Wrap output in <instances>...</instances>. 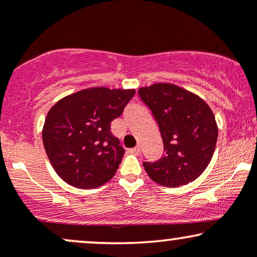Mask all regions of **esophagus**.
Listing matches in <instances>:
<instances>
[{"instance_id": "1", "label": "esophagus", "mask_w": 257, "mask_h": 257, "mask_svg": "<svg viewBox=\"0 0 257 257\" xmlns=\"http://www.w3.org/2000/svg\"><path fill=\"white\" fill-rule=\"evenodd\" d=\"M129 153H133V155H140V147L137 146L134 149H129Z\"/></svg>"}]
</instances>
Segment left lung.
Here are the masks:
<instances>
[{
    "label": "left lung",
    "mask_w": 257,
    "mask_h": 257,
    "mask_svg": "<svg viewBox=\"0 0 257 257\" xmlns=\"http://www.w3.org/2000/svg\"><path fill=\"white\" fill-rule=\"evenodd\" d=\"M139 96L157 120L164 153L143 166L153 181L166 187L192 182L213 157L217 125L204 100L174 84L140 88Z\"/></svg>",
    "instance_id": "left-lung-1"
}]
</instances>
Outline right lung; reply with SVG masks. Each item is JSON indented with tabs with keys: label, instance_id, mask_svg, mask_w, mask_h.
<instances>
[{
	"label": "right lung",
	"instance_id": "obj_1",
	"mask_svg": "<svg viewBox=\"0 0 257 257\" xmlns=\"http://www.w3.org/2000/svg\"><path fill=\"white\" fill-rule=\"evenodd\" d=\"M135 90L91 88L58 101L47 114L42 139L57 174L77 188H96L113 178L124 149L111 132Z\"/></svg>",
	"mask_w": 257,
	"mask_h": 257
}]
</instances>
